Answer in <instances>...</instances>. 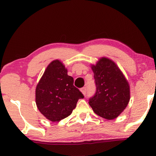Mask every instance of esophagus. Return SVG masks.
Segmentation results:
<instances>
[{
  "mask_svg": "<svg viewBox=\"0 0 156 156\" xmlns=\"http://www.w3.org/2000/svg\"><path fill=\"white\" fill-rule=\"evenodd\" d=\"M81 92H82V94H83L84 95H86V94H87V88L86 87L82 88L81 89Z\"/></svg>",
  "mask_w": 156,
  "mask_h": 156,
  "instance_id": "1",
  "label": "esophagus"
}]
</instances>
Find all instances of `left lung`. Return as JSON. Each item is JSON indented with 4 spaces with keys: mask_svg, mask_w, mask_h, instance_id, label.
Wrapping results in <instances>:
<instances>
[{
    "mask_svg": "<svg viewBox=\"0 0 156 156\" xmlns=\"http://www.w3.org/2000/svg\"><path fill=\"white\" fill-rule=\"evenodd\" d=\"M91 68L97 90L89 99V105L102 118L108 120L117 118L130 100L127 80L115 63L108 58H101Z\"/></svg>",
    "mask_w": 156,
    "mask_h": 156,
    "instance_id": "obj_1",
    "label": "left lung"
}]
</instances>
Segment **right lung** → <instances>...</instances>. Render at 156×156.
Returning <instances> with one entry per match:
<instances>
[{
  "label": "right lung",
  "instance_id": "add662e5",
  "mask_svg": "<svg viewBox=\"0 0 156 156\" xmlns=\"http://www.w3.org/2000/svg\"><path fill=\"white\" fill-rule=\"evenodd\" d=\"M84 95L74 86V78L60 61L51 62L35 90V102L41 113L52 122L70 115L78 99Z\"/></svg>",
  "mask_w": 156,
  "mask_h": 156
}]
</instances>
